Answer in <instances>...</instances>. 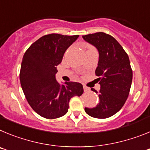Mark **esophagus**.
I'll use <instances>...</instances> for the list:
<instances>
[{
  "label": "esophagus",
  "instance_id": "34e87169",
  "mask_svg": "<svg viewBox=\"0 0 150 150\" xmlns=\"http://www.w3.org/2000/svg\"><path fill=\"white\" fill-rule=\"evenodd\" d=\"M83 89H84V91H86V92L90 91L89 88H88V87H86V86H83Z\"/></svg>",
  "mask_w": 150,
  "mask_h": 150
}]
</instances>
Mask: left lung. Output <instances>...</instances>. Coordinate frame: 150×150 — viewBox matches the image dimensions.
Returning a JSON list of instances; mask_svg holds the SVG:
<instances>
[{"instance_id": "left-lung-1", "label": "left lung", "mask_w": 150, "mask_h": 150, "mask_svg": "<svg viewBox=\"0 0 150 150\" xmlns=\"http://www.w3.org/2000/svg\"><path fill=\"white\" fill-rule=\"evenodd\" d=\"M85 40L98 50L99 61L95 70L99 76L100 89L99 104L93 108H85L90 116L106 119L121 110L129 95L132 82V70L128 54L110 34L98 32L83 36ZM92 91H98L92 88Z\"/></svg>"}]
</instances>
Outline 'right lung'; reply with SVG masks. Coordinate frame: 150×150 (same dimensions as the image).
<instances>
[{
	"instance_id": "right-lung-1",
	"label": "right lung",
	"mask_w": 150,
	"mask_h": 150,
	"mask_svg": "<svg viewBox=\"0 0 150 150\" xmlns=\"http://www.w3.org/2000/svg\"><path fill=\"white\" fill-rule=\"evenodd\" d=\"M79 35L50 34L35 41L24 54L20 83L29 105L46 119H56L68 111L71 98L83 93V85L65 82L60 85L55 79L57 65L64 54Z\"/></svg>"
}]
</instances>
